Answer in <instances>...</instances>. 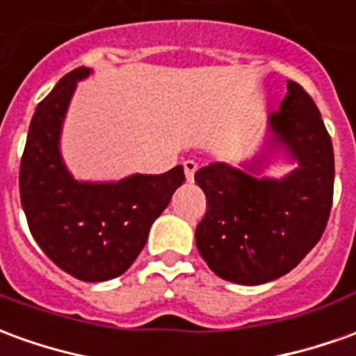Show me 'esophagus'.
Wrapping results in <instances>:
<instances>
[{
	"label": "esophagus",
	"mask_w": 356,
	"mask_h": 356,
	"mask_svg": "<svg viewBox=\"0 0 356 356\" xmlns=\"http://www.w3.org/2000/svg\"><path fill=\"white\" fill-rule=\"evenodd\" d=\"M183 168H185V177L188 183H193V179H195V173L198 170V165H196L193 160H186L183 161Z\"/></svg>",
	"instance_id": "obj_1"
}]
</instances>
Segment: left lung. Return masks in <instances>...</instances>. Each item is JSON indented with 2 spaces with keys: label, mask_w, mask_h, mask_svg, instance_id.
<instances>
[{
  "label": "left lung",
  "mask_w": 356,
  "mask_h": 356,
  "mask_svg": "<svg viewBox=\"0 0 356 356\" xmlns=\"http://www.w3.org/2000/svg\"><path fill=\"white\" fill-rule=\"evenodd\" d=\"M291 163L283 178L265 171ZM334 146L316 104L293 81L268 118L264 144L238 165L213 161L195 173L208 210L198 252L221 280L260 285L291 272L312 250L332 210Z\"/></svg>",
  "instance_id": "1"
}]
</instances>
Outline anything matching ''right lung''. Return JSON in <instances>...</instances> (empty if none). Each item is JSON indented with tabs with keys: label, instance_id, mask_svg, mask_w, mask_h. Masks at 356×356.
Returning <instances> with one entry per match:
<instances>
[{
	"label": "right lung",
	"instance_id": "add662e5",
	"mask_svg": "<svg viewBox=\"0 0 356 356\" xmlns=\"http://www.w3.org/2000/svg\"><path fill=\"white\" fill-rule=\"evenodd\" d=\"M94 73L79 67L40 102L21 160V204L38 247L63 272L83 282L125 273L146 245L148 231L185 183L183 165L133 173L119 181H81L67 168L61 133L76 83Z\"/></svg>",
	"mask_w": 356,
	"mask_h": 356
}]
</instances>
